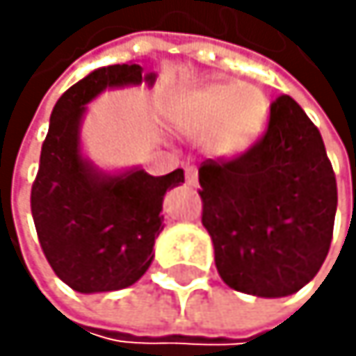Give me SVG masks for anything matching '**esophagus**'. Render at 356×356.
<instances>
[{"label": "esophagus", "mask_w": 356, "mask_h": 356, "mask_svg": "<svg viewBox=\"0 0 356 356\" xmlns=\"http://www.w3.org/2000/svg\"><path fill=\"white\" fill-rule=\"evenodd\" d=\"M186 181H188L190 188H196L198 186V172H196L194 166H188L186 168Z\"/></svg>", "instance_id": "esophagus-1"}]
</instances>
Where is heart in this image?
<instances>
[{
    "label": "heart",
    "mask_w": 356,
    "mask_h": 356,
    "mask_svg": "<svg viewBox=\"0 0 356 356\" xmlns=\"http://www.w3.org/2000/svg\"><path fill=\"white\" fill-rule=\"evenodd\" d=\"M267 119V95L250 83L186 87L170 108L175 128L190 136H204V149L218 160L243 156L261 138Z\"/></svg>",
    "instance_id": "heart-1"
}]
</instances>
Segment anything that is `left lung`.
<instances>
[{
  "mask_svg": "<svg viewBox=\"0 0 356 356\" xmlns=\"http://www.w3.org/2000/svg\"><path fill=\"white\" fill-rule=\"evenodd\" d=\"M202 226L220 277L239 293L277 299L301 291L329 254L337 184L318 128L280 95L265 136L228 162L198 168Z\"/></svg>",
  "mask_w": 356,
  "mask_h": 356,
  "instance_id": "obj_1",
  "label": "left lung"
}]
</instances>
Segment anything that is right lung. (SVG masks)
Instances as JSON below:
<instances>
[{
    "instance_id": "1",
    "label": "right lung",
    "mask_w": 356,
    "mask_h": 356,
    "mask_svg": "<svg viewBox=\"0 0 356 356\" xmlns=\"http://www.w3.org/2000/svg\"><path fill=\"white\" fill-rule=\"evenodd\" d=\"M156 76L132 61L98 67L67 89L51 113L31 216L49 265L76 293L121 291L145 275L164 228V194L186 181L184 168L162 177L140 166L104 170L83 152L87 104L106 89L152 87Z\"/></svg>"
}]
</instances>
